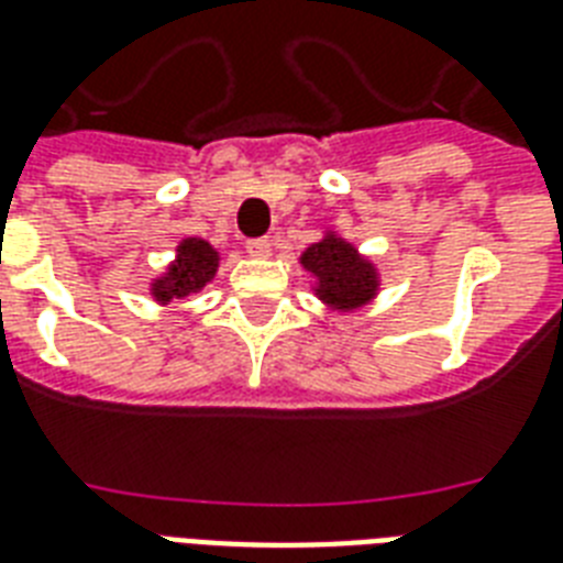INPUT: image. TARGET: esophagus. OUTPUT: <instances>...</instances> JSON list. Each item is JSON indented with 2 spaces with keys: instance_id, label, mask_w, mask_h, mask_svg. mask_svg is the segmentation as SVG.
Segmentation results:
<instances>
[{
  "instance_id": "esophagus-1",
  "label": "esophagus",
  "mask_w": 563,
  "mask_h": 563,
  "mask_svg": "<svg viewBox=\"0 0 563 563\" xmlns=\"http://www.w3.org/2000/svg\"><path fill=\"white\" fill-rule=\"evenodd\" d=\"M245 251H247V254H251V256H260V260H263V256L272 254V242H268V239H265V236L247 239V242H245Z\"/></svg>"
}]
</instances>
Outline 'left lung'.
<instances>
[{"mask_svg":"<svg viewBox=\"0 0 563 563\" xmlns=\"http://www.w3.org/2000/svg\"><path fill=\"white\" fill-rule=\"evenodd\" d=\"M300 265L316 274V295L327 307L347 312L368 303L379 289L376 268L360 256V251L335 233H327L321 242L309 245L300 254Z\"/></svg>","mask_w":563,"mask_h":563,"instance_id":"obj_1","label":"left lung"}]
</instances>
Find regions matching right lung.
Returning <instances> with one entry per match:
<instances>
[{"instance_id": "obj_1", "label": "right lung", "mask_w": 563, "mask_h": 563, "mask_svg": "<svg viewBox=\"0 0 563 563\" xmlns=\"http://www.w3.org/2000/svg\"><path fill=\"white\" fill-rule=\"evenodd\" d=\"M219 254L203 239H184L178 245V260L169 265V272L152 283L154 300L169 303L175 298H187L192 291H201L216 277Z\"/></svg>"}]
</instances>
